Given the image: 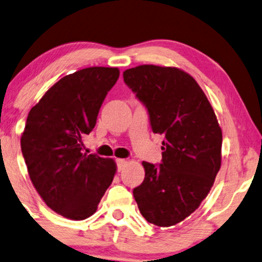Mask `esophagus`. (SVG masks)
I'll return each instance as SVG.
<instances>
[{
    "instance_id": "obj_1",
    "label": "esophagus",
    "mask_w": 262,
    "mask_h": 262,
    "mask_svg": "<svg viewBox=\"0 0 262 262\" xmlns=\"http://www.w3.org/2000/svg\"><path fill=\"white\" fill-rule=\"evenodd\" d=\"M116 163H117V170H118V171H121V170H123L125 164H127V160H125V159H117Z\"/></svg>"
}]
</instances>
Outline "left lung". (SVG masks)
<instances>
[{
    "label": "left lung",
    "mask_w": 262,
    "mask_h": 262,
    "mask_svg": "<svg viewBox=\"0 0 262 262\" xmlns=\"http://www.w3.org/2000/svg\"><path fill=\"white\" fill-rule=\"evenodd\" d=\"M125 85L147 107L153 133L164 135L162 163L142 162L145 180L133 195L146 221L171 226L193 213L222 164V129L193 76L175 67L138 66Z\"/></svg>",
    "instance_id": "1"
}]
</instances>
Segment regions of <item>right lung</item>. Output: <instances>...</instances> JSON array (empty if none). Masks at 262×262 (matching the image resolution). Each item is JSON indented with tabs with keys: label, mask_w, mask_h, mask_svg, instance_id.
<instances>
[{
	"label": "right lung",
	"mask_w": 262,
	"mask_h": 262,
	"mask_svg": "<svg viewBox=\"0 0 262 262\" xmlns=\"http://www.w3.org/2000/svg\"><path fill=\"white\" fill-rule=\"evenodd\" d=\"M120 71L90 67L66 75L30 110L21 151L30 179L56 213L82 221L97 211L113 182L116 163L82 153L99 109Z\"/></svg>",
	"instance_id": "obj_1"
}]
</instances>
